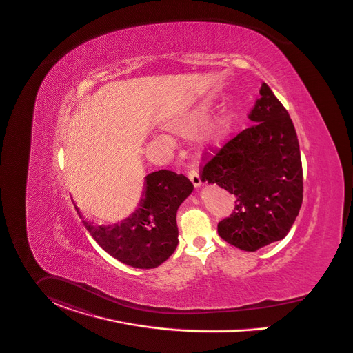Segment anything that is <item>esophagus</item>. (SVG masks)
Wrapping results in <instances>:
<instances>
[{"mask_svg":"<svg viewBox=\"0 0 353 353\" xmlns=\"http://www.w3.org/2000/svg\"><path fill=\"white\" fill-rule=\"evenodd\" d=\"M188 178H190V181L192 182V185H194L195 188H199V186L202 185L201 175H199V172H198L195 168H191V170L188 171Z\"/></svg>","mask_w":353,"mask_h":353,"instance_id":"1","label":"esophagus"}]
</instances>
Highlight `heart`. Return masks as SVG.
<instances>
[{"label": "heart", "instance_id": "obj_1", "mask_svg": "<svg viewBox=\"0 0 353 353\" xmlns=\"http://www.w3.org/2000/svg\"><path fill=\"white\" fill-rule=\"evenodd\" d=\"M202 117H203V108L196 107V108H192L188 112H183V114L178 115L176 118L172 119L170 121L168 127L179 135H188L192 131V128L201 121ZM212 134H214V125L209 124L196 132L195 139L201 144H208L209 141H212Z\"/></svg>", "mask_w": 353, "mask_h": 353}]
</instances>
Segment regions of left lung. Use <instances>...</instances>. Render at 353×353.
Wrapping results in <instances>:
<instances>
[{
  "label": "left lung",
  "mask_w": 353,
  "mask_h": 353,
  "mask_svg": "<svg viewBox=\"0 0 353 353\" xmlns=\"http://www.w3.org/2000/svg\"><path fill=\"white\" fill-rule=\"evenodd\" d=\"M249 114L252 125L212 151L202 181L225 188L234 210L218 234L235 248L256 252L289 233L303 203V165L294 125L268 84Z\"/></svg>",
  "instance_id": "left-lung-1"
}]
</instances>
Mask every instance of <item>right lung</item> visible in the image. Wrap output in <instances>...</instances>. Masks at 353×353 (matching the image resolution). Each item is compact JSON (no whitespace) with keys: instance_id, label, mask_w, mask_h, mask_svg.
<instances>
[{"instance_id":"add662e5","label":"right lung","mask_w":353,"mask_h":353,"mask_svg":"<svg viewBox=\"0 0 353 353\" xmlns=\"http://www.w3.org/2000/svg\"><path fill=\"white\" fill-rule=\"evenodd\" d=\"M183 174L159 170L145 176L139 206L124 221L96 225L84 221L85 229L110 256L139 269H152L165 262L178 246L176 212L192 191Z\"/></svg>"}]
</instances>
